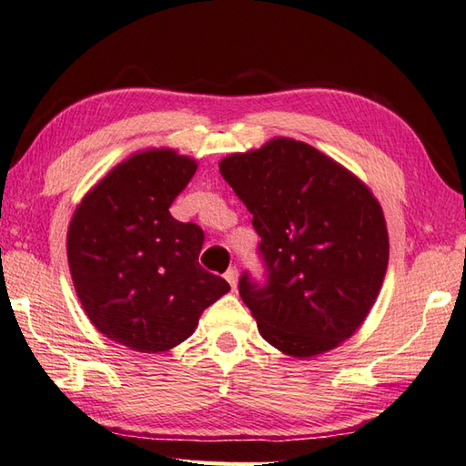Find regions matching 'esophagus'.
<instances>
[{"mask_svg":"<svg viewBox=\"0 0 466 466\" xmlns=\"http://www.w3.org/2000/svg\"><path fill=\"white\" fill-rule=\"evenodd\" d=\"M225 279L229 281V286L235 289L237 288V269L235 268H229L225 271Z\"/></svg>","mask_w":466,"mask_h":466,"instance_id":"esophagus-1","label":"esophagus"}]
</instances>
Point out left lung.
<instances>
[{
    "instance_id": "8db88e82",
    "label": "left lung",
    "mask_w": 466,
    "mask_h": 466,
    "mask_svg": "<svg viewBox=\"0 0 466 466\" xmlns=\"http://www.w3.org/2000/svg\"><path fill=\"white\" fill-rule=\"evenodd\" d=\"M219 170L261 237L263 279L239 296L259 334L289 356L336 348L374 306L388 268L382 208L360 180L306 142L275 138Z\"/></svg>"
}]
</instances>
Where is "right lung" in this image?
Here are the masks:
<instances>
[{"label": "right lung", "instance_id": "right-lung-1", "mask_svg": "<svg viewBox=\"0 0 466 466\" xmlns=\"http://www.w3.org/2000/svg\"><path fill=\"white\" fill-rule=\"evenodd\" d=\"M197 170L175 150H147L104 177L76 208L68 263L84 311L104 336L165 352L193 334L229 283L198 265L205 233L170 205Z\"/></svg>", "mask_w": 466, "mask_h": 466}]
</instances>
